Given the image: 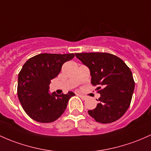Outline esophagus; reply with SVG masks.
Masks as SVG:
<instances>
[{
	"label": "esophagus",
	"instance_id": "obj_1",
	"mask_svg": "<svg viewBox=\"0 0 151 151\" xmlns=\"http://www.w3.org/2000/svg\"><path fill=\"white\" fill-rule=\"evenodd\" d=\"M78 94V96H79V97H80V98L82 99V100H86V99L87 98V96L82 95V94Z\"/></svg>",
	"mask_w": 151,
	"mask_h": 151
}]
</instances>
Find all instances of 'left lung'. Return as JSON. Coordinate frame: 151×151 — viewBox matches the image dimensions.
<instances>
[{"label": "left lung", "mask_w": 151, "mask_h": 151, "mask_svg": "<svg viewBox=\"0 0 151 151\" xmlns=\"http://www.w3.org/2000/svg\"><path fill=\"white\" fill-rule=\"evenodd\" d=\"M75 55L89 67L92 85L103 87H97L100 102L94 110H88L89 115L96 122L104 124L120 119L130 107L135 88L130 68L120 58L109 53H76Z\"/></svg>", "instance_id": "obj_1"}]
</instances>
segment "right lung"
Wrapping results in <instances>:
<instances>
[{
	"label": "right lung",
	"mask_w": 151,
	"mask_h": 151,
	"mask_svg": "<svg viewBox=\"0 0 151 151\" xmlns=\"http://www.w3.org/2000/svg\"><path fill=\"white\" fill-rule=\"evenodd\" d=\"M74 54H40L30 58L23 66L18 78L17 94L26 113L36 122L49 123L57 120L67 108L74 92L49 93L51 80L59 74L64 63Z\"/></svg>",
	"instance_id": "right-lung-1"
}]
</instances>
